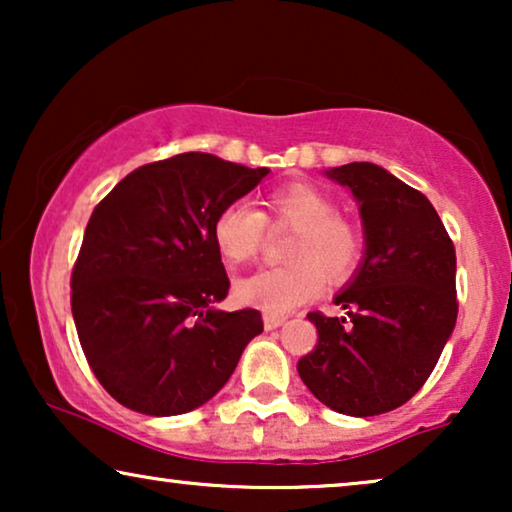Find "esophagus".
Instances as JSON below:
<instances>
[{"label": "esophagus", "mask_w": 512, "mask_h": 512, "mask_svg": "<svg viewBox=\"0 0 512 512\" xmlns=\"http://www.w3.org/2000/svg\"><path fill=\"white\" fill-rule=\"evenodd\" d=\"M286 321V317H277V314H263V324H265V331H275V328H279Z\"/></svg>", "instance_id": "esophagus-1"}]
</instances>
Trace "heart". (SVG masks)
Masks as SVG:
<instances>
[{"instance_id":"obj_1","label":"heart","mask_w":512,"mask_h":512,"mask_svg":"<svg viewBox=\"0 0 512 512\" xmlns=\"http://www.w3.org/2000/svg\"><path fill=\"white\" fill-rule=\"evenodd\" d=\"M261 214L244 202L226 205L212 223V240L230 265L251 261L261 251L265 221L272 228H293L284 249L286 265L258 270L235 284L242 303L268 314H286L317 296L321 282H342L361 261V233L335 214V202L310 184H286L265 200ZM325 277L321 278L320 275Z\"/></svg>"}]
</instances>
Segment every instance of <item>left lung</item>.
Returning <instances> with one entry per match:
<instances>
[{
	"label": "left lung",
	"instance_id": "8db88e82",
	"mask_svg": "<svg viewBox=\"0 0 512 512\" xmlns=\"http://www.w3.org/2000/svg\"><path fill=\"white\" fill-rule=\"evenodd\" d=\"M324 174L359 205L363 258L333 298L345 317L307 314L319 342L298 375L331 410L373 417L410 401L436 368L457 324V254L426 195L384 167Z\"/></svg>",
	"mask_w": 512,
	"mask_h": 512
}]
</instances>
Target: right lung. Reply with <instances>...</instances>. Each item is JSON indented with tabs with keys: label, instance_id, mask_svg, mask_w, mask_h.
<instances>
[{
	"label": "right lung",
	"instance_id": "add662e5",
	"mask_svg": "<svg viewBox=\"0 0 512 512\" xmlns=\"http://www.w3.org/2000/svg\"><path fill=\"white\" fill-rule=\"evenodd\" d=\"M268 172L179 153L130 172L95 207L72 272V314L95 377L125 408L153 417L200 408L263 333L258 310L214 305L230 282L212 223Z\"/></svg>",
	"mask_w": 512,
	"mask_h": 512
}]
</instances>
